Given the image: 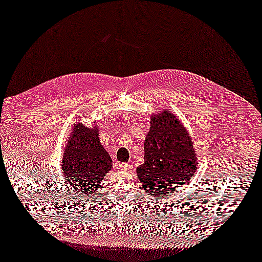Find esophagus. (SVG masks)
<instances>
[{"instance_id":"esophagus-1","label":"esophagus","mask_w":262,"mask_h":262,"mask_svg":"<svg viewBox=\"0 0 262 262\" xmlns=\"http://www.w3.org/2000/svg\"><path fill=\"white\" fill-rule=\"evenodd\" d=\"M132 168V165L130 164H119V169L120 170H124L127 171Z\"/></svg>"}]
</instances>
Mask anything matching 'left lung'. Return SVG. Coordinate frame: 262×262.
I'll return each mask as SVG.
<instances>
[{
	"mask_svg": "<svg viewBox=\"0 0 262 262\" xmlns=\"http://www.w3.org/2000/svg\"><path fill=\"white\" fill-rule=\"evenodd\" d=\"M144 164L136 172L144 191L163 198L188 183L198 168L197 152L183 122L170 111L150 115L144 143Z\"/></svg>",
	"mask_w": 262,
	"mask_h": 262,
	"instance_id": "obj_1",
	"label": "left lung"
}]
</instances>
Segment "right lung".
I'll return each instance as SVG.
<instances>
[{
    "label": "right lung",
    "mask_w": 262,
    "mask_h": 262,
    "mask_svg": "<svg viewBox=\"0 0 262 262\" xmlns=\"http://www.w3.org/2000/svg\"><path fill=\"white\" fill-rule=\"evenodd\" d=\"M98 136L97 125L90 128L75 120L63 152V176L74 190L85 196L99 189L113 168L112 158Z\"/></svg>",
    "instance_id": "right-lung-1"
}]
</instances>
